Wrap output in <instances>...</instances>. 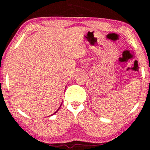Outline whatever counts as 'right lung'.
I'll return each mask as SVG.
<instances>
[{
    "label": "right lung",
    "mask_w": 150,
    "mask_h": 150,
    "mask_svg": "<svg viewBox=\"0 0 150 150\" xmlns=\"http://www.w3.org/2000/svg\"><path fill=\"white\" fill-rule=\"evenodd\" d=\"M60 107H61V106H60ZM59 108H58V109H59ZM58 110H57V111H56V112H55V113H56V112H57V111H58ZM54 113H53V114H54ZM53 114H52V115H53Z\"/></svg>",
    "instance_id": "right-lung-1"
}]
</instances>
